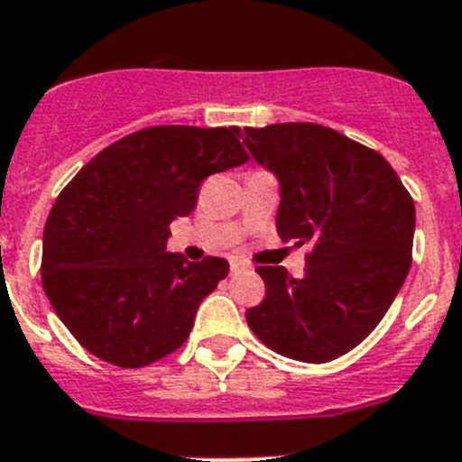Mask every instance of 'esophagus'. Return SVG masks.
<instances>
[{
    "label": "esophagus",
    "instance_id": "esophagus-1",
    "mask_svg": "<svg viewBox=\"0 0 462 462\" xmlns=\"http://www.w3.org/2000/svg\"><path fill=\"white\" fill-rule=\"evenodd\" d=\"M248 267L244 263H239V260H230V274L236 276V274H244Z\"/></svg>",
    "mask_w": 462,
    "mask_h": 462
}]
</instances>
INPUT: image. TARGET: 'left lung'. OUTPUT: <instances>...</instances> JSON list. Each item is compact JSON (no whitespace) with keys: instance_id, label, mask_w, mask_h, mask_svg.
Returning a JSON list of instances; mask_svg holds the SVG:
<instances>
[{"instance_id":"obj_1","label":"left lung","mask_w":462,"mask_h":462,"mask_svg":"<svg viewBox=\"0 0 462 462\" xmlns=\"http://www.w3.org/2000/svg\"><path fill=\"white\" fill-rule=\"evenodd\" d=\"M244 143L281 183L276 232L309 244L304 276L260 264L264 300L246 311L264 346L330 363L370 335L411 267L416 208L388 160L319 123L244 127Z\"/></svg>"}]
</instances>
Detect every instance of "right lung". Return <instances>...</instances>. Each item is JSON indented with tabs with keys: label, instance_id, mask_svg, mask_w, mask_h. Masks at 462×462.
<instances>
[{
	"label": "right lung",
	"instance_id": "right-lung-1",
	"mask_svg": "<svg viewBox=\"0 0 462 462\" xmlns=\"http://www.w3.org/2000/svg\"><path fill=\"white\" fill-rule=\"evenodd\" d=\"M235 134L236 127H143L99 151L62 188L43 227L42 283L92 356L139 370L183 346L230 264L167 254L170 226L198 207L207 176L246 162Z\"/></svg>",
	"mask_w": 462,
	"mask_h": 462
}]
</instances>
